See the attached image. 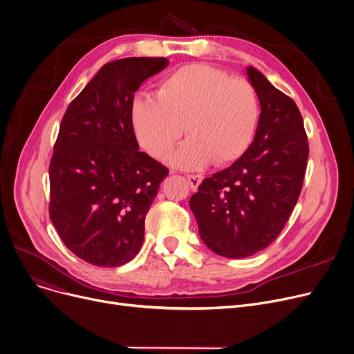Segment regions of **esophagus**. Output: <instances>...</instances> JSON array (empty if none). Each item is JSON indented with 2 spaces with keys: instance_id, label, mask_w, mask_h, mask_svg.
Masks as SVG:
<instances>
[{
  "instance_id": "obj_1",
  "label": "esophagus",
  "mask_w": 354,
  "mask_h": 354,
  "mask_svg": "<svg viewBox=\"0 0 354 354\" xmlns=\"http://www.w3.org/2000/svg\"><path fill=\"white\" fill-rule=\"evenodd\" d=\"M187 181H189L192 190H197L198 185L203 181V177L200 174H189V176H187Z\"/></svg>"
}]
</instances>
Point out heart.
<instances>
[{"label": "heart", "mask_w": 354, "mask_h": 354, "mask_svg": "<svg viewBox=\"0 0 354 354\" xmlns=\"http://www.w3.org/2000/svg\"><path fill=\"white\" fill-rule=\"evenodd\" d=\"M260 107L253 86L244 78H228L204 64L185 66L165 77L154 98L136 97L131 126L141 147L164 158L184 133L190 134L171 156L176 167L201 169L213 158L227 164L250 147Z\"/></svg>", "instance_id": "1"}]
</instances>
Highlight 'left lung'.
Masks as SVG:
<instances>
[{"label": "left lung", "mask_w": 354, "mask_h": 354, "mask_svg": "<svg viewBox=\"0 0 354 354\" xmlns=\"http://www.w3.org/2000/svg\"><path fill=\"white\" fill-rule=\"evenodd\" d=\"M245 73L261 110L253 142L190 198L201 240L228 259L253 256L276 240L299 200L308 157L296 102L254 67Z\"/></svg>", "instance_id": "obj_1"}]
</instances>
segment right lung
I'll list each match as a JSON object with an SVG mask.
<instances>
[{
    "label": "right lung",
    "mask_w": 354,
    "mask_h": 354,
    "mask_svg": "<svg viewBox=\"0 0 354 354\" xmlns=\"http://www.w3.org/2000/svg\"><path fill=\"white\" fill-rule=\"evenodd\" d=\"M169 66L167 58L111 61L62 117L50 162V218L77 257L118 267L133 260L144 220L169 170L138 151L131 126L134 93Z\"/></svg>",
    "instance_id": "add662e5"
}]
</instances>
